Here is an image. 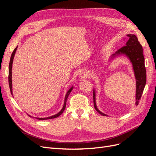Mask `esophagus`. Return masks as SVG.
<instances>
[{"mask_svg":"<svg viewBox=\"0 0 156 156\" xmlns=\"http://www.w3.org/2000/svg\"><path fill=\"white\" fill-rule=\"evenodd\" d=\"M88 76V73L86 70H82L79 73V77L81 79H85Z\"/></svg>","mask_w":156,"mask_h":156,"instance_id":"obj_1","label":"esophagus"}]
</instances>
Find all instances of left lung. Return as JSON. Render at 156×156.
<instances>
[{
	"instance_id": "1",
	"label": "left lung",
	"mask_w": 156,
	"mask_h": 156,
	"mask_svg": "<svg viewBox=\"0 0 156 156\" xmlns=\"http://www.w3.org/2000/svg\"><path fill=\"white\" fill-rule=\"evenodd\" d=\"M127 40L126 45L118 50L115 54H112L109 58L112 60L120 55H124L129 58L132 64V67L136 80V96L135 105H137L139 100L142 96L146 82V72L144 66V58L142 45L138 41L137 37L134 34H127ZM94 105L98 112L103 116H107L98 109L96 103V90H93Z\"/></svg>"
}]
</instances>
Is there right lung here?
I'll return each instance as SVG.
<instances>
[{"label":"right lung","instance_id":"obj_1","mask_svg":"<svg viewBox=\"0 0 156 156\" xmlns=\"http://www.w3.org/2000/svg\"><path fill=\"white\" fill-rule=\"evenodd\" d=\"M17 49V46L16 47V48H15V49L13 50V53L12 54V56H11V58H10V64H9V75H8V82H9V86H10V92H11V94L13 96V91H12V64H13V58H14V56H15V54H16V50ZM73 88V87L72 86V87H71L68 92H66V94L65 96V98H64V105H63V107L62 108V109H61L57 114H56L55 115H53V116H49V117H45V118H36V119H38V120H48V119H55V118H57L58 116H59L62 113L64 112L65 108H66V101H67V98L69 96V94H70V92H72V90ZM29 116L30 117H32V116L30 115H29Z\"/></svg>","mask_w":156,"mask_h":156}]
</instances>
